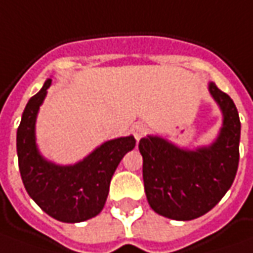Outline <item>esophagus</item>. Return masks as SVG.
Here are the masks:
<instances>
[{
	"mask_svg": "<svg viewBox=\"0 0 253 253\" xmlns=\"http://www.w3.org/2000/svg\"><path fill=\"white\" fill-rule=\"evenodd\" d=\"M131 133L134 135L135 140L140 141L144 135H145V133H147V127L144 126V125H135V126L133 127V130H131Z\"/></svg>",
	"mask_w": 253,
	"mask_h": 253,
	"instance_id": "obj_1",
	"label": "esophagus"
}]
</instances>
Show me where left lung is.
<instances>
[{
  "label": "left lung",
  "instance_id": "8db88e82",
  "mask_svg": "<svg viewBox=\"0 0 253 253\" xmlns=\"http://www.w3.org/2000/svg\"><path fill=\"white\" fill-rule=\"evenodd\" d=\"M209 92L222 113V126L213 143L187 150L158 135H147L138 143L148 205L170 220L189 221L210 211L237 175L241 138L238 110L214 83H209Z\"/></svg>",
  "mask_w": 253,
  "mask_h": 253
}]
</instances>
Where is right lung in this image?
Instances as JSON below:
<instances>
[{
    "label": "right lung",
    "mask_w": 253,
    "mask_h": 253,
    "mask_svg": "<svg viewBox=\"0 0 253 253\" xmlns=\"http://www.w3.org/2000/svg\"><path fill=\"white\" fill-rule=\"evenodd\" d=\"M50 85L48 78L29 99L16 131L21 178L28 195L50 217L63 222L86 221L102 211L112 176L135 140L127 135L105 141L73 165L47 161L36 144V118Z\"/></svg>",
    "instance_id": "add662e5"
}]
</instances>
